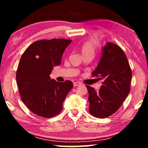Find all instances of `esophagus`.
<instances>
[{
    "instance_id": "1",
    "label": "esophagus",
    "mask_w": 148,
    "mask_h": 148,
    "mask_svg": "<svg viewBox=\"0 0 148 148\" xmlns=\"http://www.w3.org/2000/svg\"><path fill=\"white\" fill-rule=\"evenodd\" d=\"M80 85H81V83H80V82H74V87L79 86Z\"/></svg>"
}]
</instances>
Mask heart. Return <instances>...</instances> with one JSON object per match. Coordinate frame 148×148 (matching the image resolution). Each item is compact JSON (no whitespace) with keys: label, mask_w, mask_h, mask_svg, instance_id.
Here are the masks:
<instances>
[{"label":"heart","mask_w":148,"mask_h":148,"mask_svg":"<svg viewBox=\"0 0 148 148\" xmlns=\"http://www.w3.org/2000/svg\"><path fill=\"white\" fill-rule=\"evenodd\" d=\"M99 41L96 36L92 35L90 36L87 40L84 42L81 47V51L82 55L92 54L95 55V51L99 46Z\"/></svg>","instance_id":"b5f03b06"}]
</instances>
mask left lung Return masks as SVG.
<instances>
[{
  "label": "left lung",
  "instance_id": "8db88e82",
  "mask_svg": "<svg viewBox=\"0 0 148 148\" xmlns=\"http://www.w3.org/2000/svg\"><path fill=\"white\" fill-rule=\"evenodd\" d=\"M92 76L103 82L99 91L86 86L89 113L98 118H106L116 113L131 89L132 71L123 50L112 42L106 43Z\"/></svg>",
  "mask_w": 148,
  "mask_h": 148
}]
</instances>
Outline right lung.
Returning <instances> with one entry per match:
<instances>
[{"label":"right lung","mask_w":148,"mask_h":148,"mask_svg":"<svg viewBox=\"0 0 148 148\" xmlns=\"http://www.w3.org/2000/svg\"><path fill=\"white\" fill-rule=\"evenodd\" d=\"M72 40H41L32 43L20 59L16 72L20 98L32 113L50 118L62 111V102L73 87L70 80L58 82L50 78L55 66Z\"/></svg>","instance_id":"add662e5"}]
</instances>
